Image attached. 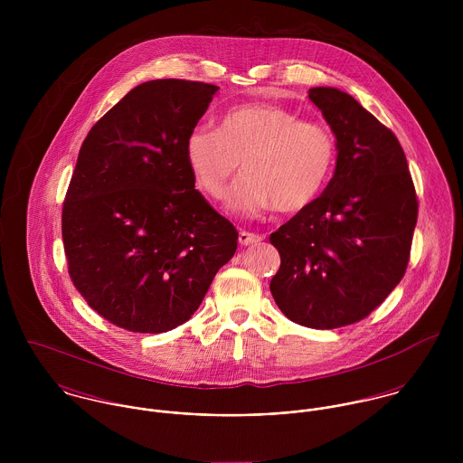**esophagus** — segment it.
Here are the masks:
<instances>
[{"label": "esophagus", "instance_id": "1", "mask_svg": "<svg viewBox=\"0 0 463 463\" xmlns=\"http://www.w3.org/2000/svg\"><path fill=\"white\" fill-rule=\"evenodd\" d=\"M260 241H262V237L257 235V233H251V232H246V230H242V232L239 233V242H241V246H251V244H257V242H260Z\"/></svg>", "mask_w": 463, "mask_h": 463}]
</instances>
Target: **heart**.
I'll use <instances>...</instances> for the list:
<instances>
[{"label":"heart","mask_w":463,"mask_h":463,"mask_svg":"<svg viewBox=\"0 0 463 463\" xmlns=\"http://www.w3.org/2000/svg\"><path fill=\"white\" fill-rule=\"evenodd\" d=\"M335 156L328 127L269 103L232 107L217 130L196 127L185 138L187 164L212 198L224 194L242 160L244 175L228 194V208L248 217L272 206L279 212L308 206L328 182Z\"/></svg>","instance_id":"obj_1"}]
</instances>
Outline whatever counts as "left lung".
<instances>
[{
  "label": "left lung",
  "instance_id": "1",
  "mask_svg": "<svg viewBox=\"0 0 463 463\" xmlns=\"http://www.w3.org/2000/svg\"><path fill=\"white\" fill-rule=\"evenodd\" d=\"M308 98L336 138V164L323 194L270 233L281 257L270 294L290 321L333 330L367 317L404 276L417 198L394 133L344 90Z\"/></svg>",
  "mask_w": 463,
  "mask_h": 463
}]
</instances>
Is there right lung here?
<instances>
[{
  "label": "right lung",
  "mask_w": 463,
  "mask_h": 463,
  "mask_svg": "<svg viewBox=\"0 0 463 463\" xmlns=\"http://www.w3.org/2000/svg\"><path fill=\"white\" fill-rule=\"evenodd\" d=\"M217 85L151 80L85 137L67 189L69 276L89 307L137 333L173 330L198 310L239 232L194 189L185 138Z\"/></svg>",
  "instance_id": "obj_1"
}]
</instances>
